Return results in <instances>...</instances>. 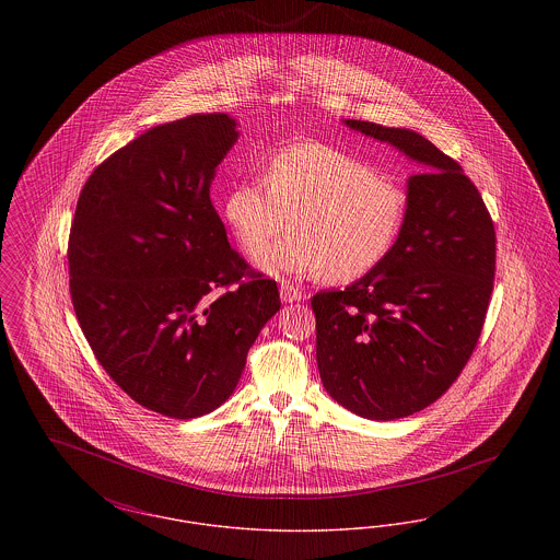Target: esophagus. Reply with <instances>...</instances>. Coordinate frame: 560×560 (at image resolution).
I'll list each match as a JSON object with an SVG mask.
<instances>
[{
    "label": "esophagus",
    "instance_id": "34e87169",
    "mask_svg": "<svg viewBox=\"0 0 560 560\" xmlns=\"http://www.w3.org/2000/svg\"><path fill=\"white\" fill-rule=\"evenodd\" d=\"M279 293H281V300L288 304V302H298V300H302V292L290 283V281H281V285H279Z\"/></svg>",
    "mask_w": 560,
    "mask_h": 560
}]
</instances>
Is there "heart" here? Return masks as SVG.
<instances>
[{"mask_svg":"<svg viewBox=\"0 0 560 560\" xmlns=\"http://www.w3.org/2000/svg\"><path fill=\"white\" fill-rule=\"evenodd\" d=\"M405 190L365 161L320 142H298L267 161L265 183L229 188L222 213L241 249L268 272L357 281L380 267L399 240Z\"/></svg>","mask_w":560,"mask_h":560,"instance_id":"heart-1","label":"heart"}]
</instances>
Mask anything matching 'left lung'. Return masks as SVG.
<instances>
[{
    "label": "left lung",
    "instance_id": "left-lung-1",
    "mask_svg": "<svg viewBox=\"0 0 560 560\" xmlns=\"http://www.w3.org/2000/svg\"><path fill=\"white\" fill-rule=\"evenodd\" d=\"M424 172L386 260L347 290L313 295L317 365L329 397L368 420L422 411L457 380L479 342L495 277V229L479 188L422 133L345 121Z\"/></svg>",
    "mask_w": 560,
    "mask_h": 560
}]
</instances>
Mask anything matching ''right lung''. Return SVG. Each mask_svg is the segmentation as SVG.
Wrapping results in <instances>:
<instances>
[{"instance_id":"right-lung-1","label":"right lung","mask_w":560,"mask_h":560,"mask_svg":"<svg viewBox=\"0 0 560 560\" xmlns=\"http://www.w3.org/2000/svg\"><path fill=\"white\" fill-rule=\"evenodd\" d=\"M237 121L201 113L155 126L81 188L69 288L81 331L138 405L190 420L229 399L279 308L272 279L226 240L210 187Z\"/></svg>"}]
</instances>
